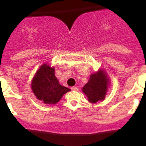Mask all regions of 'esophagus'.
<instances>
[{
	"instance_id": "esophagus-1",
	"label": "esophagus",
	"mask_w": 146,
	"mask_h": 146,
	"mask_svg": "<svg viewBox=\"0 0 146 146\" xmlns=\"http://www.w3.org/2000/svg\"><path fill=\"white\" fill-rule=\"evenodd\" d=\"M71 90H73V91H78V88L76 86H73V87H71Z\"/></svg>"
}]
</instances>
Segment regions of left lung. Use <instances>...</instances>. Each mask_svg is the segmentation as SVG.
Instances as JSON below:
<instances>
[{
  "mask_svg": "<svg viewBox=\"0 0 146 146\" xmlns=\"http://www.w3.org/2000/svg\"><path fill=\"white\" fill-rule=\"evenodd\" d=\"M108 85V79L102 70L90 75L88 83L82 88V91L86 95L88 101L96 103L105 98Z\"/></svg>",
  "mask_w": 146,
  "mask_h": 146,
  "instance_id": "left-lung-1",
  "label": "left lung"
}]
</instances>
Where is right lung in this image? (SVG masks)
<instances>
[{
	"label": "right lung",
	"mask_w": 146,
	"mask_h": 146,
	"mask_svg": "<svg viewBox=\"0 0 146 146\" xmlns=\"http://www.w3.org/2000/svg\"><path fill=\"white\" fill-rule=\"evenodd\" d=\"M31 89L38 100L46 104H55L69 88L60 84L55 75L54 68L42 64L38 70L31 82Z\"/></svg>",
	"instance_id": "obj_1"
}]
</instances>
